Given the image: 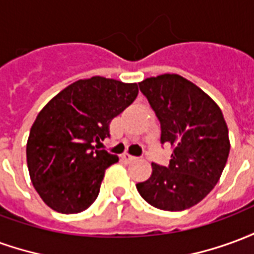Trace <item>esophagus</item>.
<instances>
[{
  "instance_id": "obj_1",
  "label": "esophagus",
  "mask_w": 254,
  "mask_h": 254,
  "mask_svg": "<svg viewBox=\"0 0 254 254\" xmlns=\"http://www.w3.org/2000/svg\"><path fill=\"white\" fill-rule=\"evenodd\" d=\"M121 159L124 160V162H127V163H130V162H134V160H137L138 158H136V156H132V155H129L127 152H124V154L121 155Z\"/></svg>"
}]
</instances>
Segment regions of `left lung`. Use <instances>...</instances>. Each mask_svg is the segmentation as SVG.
<instances>
[{"label": "left lung", "mask_w": 254, "mask_h": 254, "mask_svg": "<svg viewBox=\"0 0 254 254\" xmlns=\"http://www.w3.org/2000/svg\"><path fill=\"white\" fill-rule=\"evenodd\" d=\"M160 121L162 144L173 148L169 167L152 163V174L136 185L140 196L163 211H184L212 190L230 152L222 110L196 84L176 73L138 83Z\"/></svg>", "instance_id": "1"}]
</instances>
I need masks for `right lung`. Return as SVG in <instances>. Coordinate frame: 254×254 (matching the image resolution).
<instances>
[{
  "label": "right lung",
  "instance_id": "obj_1",
  "mask_svg": "<svg viewBox=\"0 0 254 254\" xmlns=\"http://www.w3.org/2000/svg\"><path fill=\"white\" fill-rule=\"evenodd\" d=\"M137 94V83L94 76L67 85L39 111L27 140V166L47 207L78 213L96 200L106 169L118 156L94 143L110 136L111 120Z\"/></svg>",
  "mask_w": 254,
  "mask_h": 254
}]
</instances>
